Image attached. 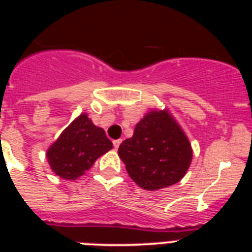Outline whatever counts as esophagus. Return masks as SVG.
Listing matches in <instances>:
<instances>
[{"instance_id":"1","label":"esophagus","mask_w":252,"mask_h":252,"mask_svg":"<svg viewBox=\"0 0 252 252\" xmlns=\"http://www.w3.org/2000/svg\"><path fill=\"white\" fill-rule=\"evenodd\" d=\"M121 142H122V140H113V146H115L116 150H117V149H119V146L121 145Z\"/></svg>"}]
</instances>
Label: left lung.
Masks as SVG:
<instances>
[{"label": "left lung", "instance_id": "left-lung-1", "mask_svg": "<svg viewBox=\"0 0 252 252\" xmlns=\"http://www.w3.org/2000/svg\"><path fill=\"white\" fill-rule=\"evenodd\" d=\"M119 155L131 179L146 190L178 183L192 161L188 139L166 111H153L125 140Z\"/></svg>", "mask_w": 252, "mask_h": 252}]
</instances>
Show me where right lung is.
Returning a JSON list of instances; mask_svg holds the SVG:
<instances>
[{
    "instance_id": "right-lung-1",
    "label": "right lung",
    "mask_w": 252,
    "mask_h": 252,
    "mask_svg": "<svg viewBox=\"0 0 252 252\" xmlns=\"http://www.w3.org/2000/svg\"><path fill=\"white\" fill-rule=\"evenodd\" d=\"M112 149L104 130L97 127L86 113L75 119L62 132L46 153L51 169L63 179H77L101 155Z\"/></svg>"
}]
</instances>
